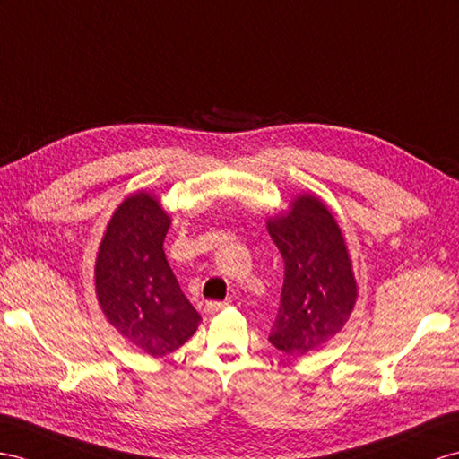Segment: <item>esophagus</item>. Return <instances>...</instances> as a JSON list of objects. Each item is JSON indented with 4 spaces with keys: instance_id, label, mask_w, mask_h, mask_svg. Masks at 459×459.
<instances>
[{
    "instance_id": "obj_1",
    "label": "esophagus",
    "mask_w": 459,
    "mask_h": 459,
    "mask_svg": "<svg viewBox=\"0 0 459 459\" xmlns=\"http://www.w3.org/2000/svg\"><path fill=\"white\" fill-rule=\"evenodd\" d=\"M229 307V302H207L205 304V312L207 314H217V312H221L222 308H227Z\"/></svg>"
}]
</instances>
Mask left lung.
I'll list each match as a JSON object with an SVG mask.
<instances>
[{
  "instance_id": "obj_1",
  "label": "left lung",
  "mask_w": 459,
  "mask_h": 459,
  "mask_svg": "<svg viewBox=\"0 0 459 459\" xmlns=\"http://www.w3.org/2000/svg\"><path fill=\"white\" fill-rule=\"evenodd\" d=\"M285 262L281 304L269 342L292 357L342 332L357 302V281L337 221L316 195H299L267 221Z\"/></svg>"
}]
</instances>
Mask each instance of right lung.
Masks as SVG:
<instances>
[{"mask_svg": "<svg viewBox=\"0 0 459 459\" xmlns=\"http://www.w3.org/2000/svg\"><path fill=\"white\" fill-rule=\"evenodd\" d=\"M169 227L159 199L137 192L114 211L97 254V299L104 316L151 357L184 345L202 322L164 255Z\"/></svg>", "mask_w": 459, "mask_h": 459, "instance_id": "add662e5", "label": "right lung"}]
</instances>
